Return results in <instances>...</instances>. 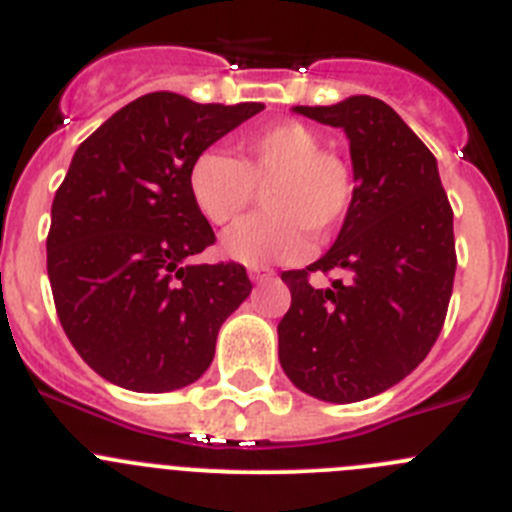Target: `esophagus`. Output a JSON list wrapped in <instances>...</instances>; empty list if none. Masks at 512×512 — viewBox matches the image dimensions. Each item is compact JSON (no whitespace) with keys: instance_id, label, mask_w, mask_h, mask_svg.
I'll return each instance as SVG.
<instances>
[{"instance_id":"esophagus-1","label":"esophagus","mask_w":512,"mask_h":512,"mask_svg":"<svg viewBox=\"0 0 512 512\" xmlns=\"http://www.w3.org/2000/svg\"><path fill=\"white\" fill-rule=\"evenodd\" d=\"M248 277H251V282L264 284L274 279V271H271L269 266H251V269H248Z\"/></svg>"}]
</instances>
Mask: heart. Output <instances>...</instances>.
<instances>
[{
    "label": "heart",
    "mask_w": 512,
    "mask_h": 512,
    "mask_svg": "<svg viewBox=\"0 0 512 512\" xmlns=\"http://www.w3.org/2000/svg\"><path fill=\"white\" fill-rule=\"evenodd\" d=\"M354 171L323 151V138L287 120L238 140V158L202 151L189 169V192L210 225H228L264 189V212L223 235V253L246 266L305 259L307 233L328 238L354 205Z\"/></svg>",
    "instance_id": "obj_1"
}]
</instances>
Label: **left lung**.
<instances>
[{"label":"left lung","mask_w":512,"mask_h":512,"mask_svg":"<svg viewBox=\"0 0 512 512\" xmlns=\"http://www.w3.org/2000/svg\"><path fill=\"white\" fill-rule=\"evenodd\" d=\"M295 110L343 128L356 187L333 248L282 274L292 305L277 328L279 361L307 395L359 402L408 377L436 343L454 289V212L436 156L390 104L356 94ZM315 270L347 282L312 288Z\"/></svg>","instance_id":"1"}]
</instances>
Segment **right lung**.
<instances>
[{"instance_id":"1","label":"right lung","mask_w":512,"mask_h":512,"mask_svg":"<svg viewBox=\"0 0 512 512\" xmlns=\"http://www.w3.org/2000/svg\"><path fill=\"white\" fill-rule=\"evenodd\" d=\"M261 110L153 92L76 148L53 197L48 279L71 346L107 382L171 392L212 364L217 330L253 284L235 261L189 264L215 243L189 169Z\"/></svg>"}]
</instances>
